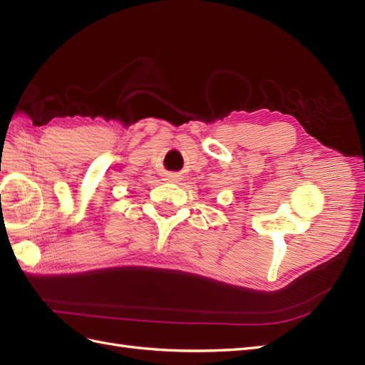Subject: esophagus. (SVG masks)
<instances>
[{"mask_svg": "<svg viewBox=\"0 0 365 365\" xmlns=\"http://www.w3.org/2000/svg\"><path fill=\"white\" fill-rule=\"evenodd\" d=\"M172 178H176V176H172Z\"/></svg>", "mask_w": 365, "mask_h": 365, "instance_id": "esophagus-1", "label": "esophagus"}]
</instances>
